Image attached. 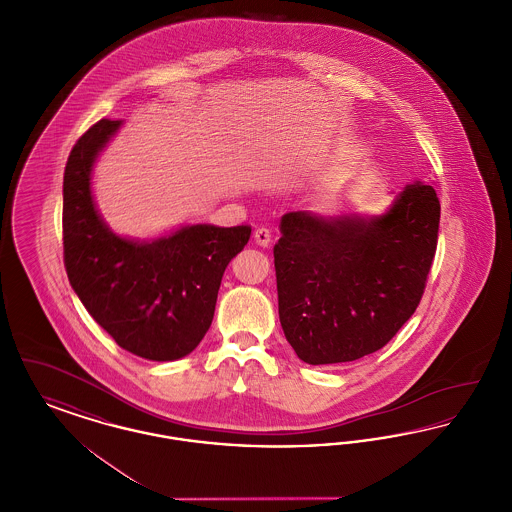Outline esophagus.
<instances>
[{"label": "esophagus", "mask_w": 512, "mask_h": 512, "mask_svg": "<svg viewBox=\"0 0 512 512\" xmlns=\"http://www.w3.org/2000/svg\"><path fill=\"white\" fill-rule=\"evenodd\" d=\"M255 242L257 245H261V247H268V245L272 244V232L268 230V228H257L255 230Z\"/></svg>", "instance_id": "obj_1"}]
</instances>
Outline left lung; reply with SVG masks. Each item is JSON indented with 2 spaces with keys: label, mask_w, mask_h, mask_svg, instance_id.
Listing matches in <instances>:
<instances>
[{
  "label": "left lung",
  "mask_w": 512,
  "mask_h": 512,
  "mask_svg": "<svg viewBox=\"0 0 512 512\" xmlns=\"http://www.w3.org/2000/svg\"><path fill=\"white\" fill-rule=\"evenodd\" d=\"M274 245L280 324L309 365L357 361L413 317L438 247L439 199L422 180L382 217L286 213Z\"/></svg>",
  "instance_id": "1"
}]
</instances>
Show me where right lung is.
<instances>
[{"label":"right lung","mask_w":512,"mask_h":512,"mask_svg":"<svg viewBox=\"0 0 512 512\" xmlns=\"http://www.w3.org/2000/svg\"><path fill=\"white\" fill-rule=\"evenodd\" d=\"M121 121L101 119L74 144L63 178V259L82 305L122 349L149 361L192 353L207 334L224 268L251 226L194 224L138 244L99 219L90 172Z\"/></svg>","instance_id":"add662e5"}]
</instances>
